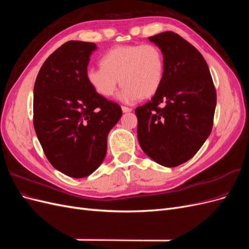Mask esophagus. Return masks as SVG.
I'll return each instance as SVG.
<instances>
[{
	"label": "esophagus",
	"mask_w": 249,
	"mask_h": 249,
	"mask_svg": "<svg viewBox=\"0 0 249 249\" xmlns=\"http://www.w3.org/2000/svg\"><path fill=\"white\" fill-rule=\"evenodd\" d=\"M122 110L124 113H127V112H131L132 111V108H129V107H122Z\"/></svg>",
	"instance_id": "esophagus-1"
}]
</instances>
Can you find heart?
<instances>
[{
	"label": "heart",
	"mask_w": 249,
	"mask_h": 249,
	"mask_svg": "<svg viewBox=\"0 0 249 249\" xmlns=\"http://www.w3.org/2000/svg\"><path fill=\"white\" fill-rule=\"evenodd\" d=\"M101 65L86 70L87 83L97 94L109 97L120 81L118 99L125 104L153 96L164 79V57L155 44L116 46L101 58Z\"/></svg>",
	"instance_id": "obj_1"
}]
</instances>
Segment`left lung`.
Listing matches in <instances>:
<instances>
[{"label":"left lung","mask_w":249,"mask_h":249,"mask_svg":"<svg viewBox=\"0 0 249 249\" xmlns=\"http://www.w3.org/2000/svg\"><path fill=\"white\" fill-rule=\"evenodd\" d=\"M162 52L165 72L157 93L136 108L139 144L165 167L190 160L213 127L216 90L205 58L179 35L148 37Z\"/></svg>","instance_id":"obj_1"}]
</instances>
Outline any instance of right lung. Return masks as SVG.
I'll return each mask as SVG.
<instances>
[{
	"label": "right lung",
	"instance_id": "right-lung-1",
	"mask_svg": "<svg viewBox=\"0 0 249 249\" xmlns=\"http://www.w3.org/2000/svg\"><path fill=\"white\" fill-rule=\"evenodd\" d=\"M93 42L67 41L46 60L34 85V129L50 163L81 178L100 167L107 137L122 117L116 103L97 94L86 81Z\"/></svg>",
	"mask_w": 249,
	"mask_h": 249
}]
</instances>
